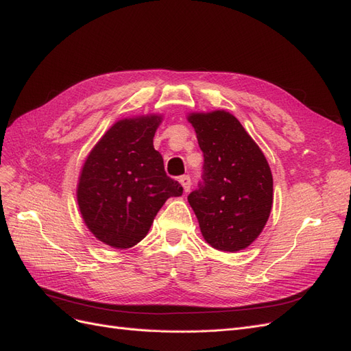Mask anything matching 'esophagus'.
<instances>
[{
	"label": "esophagus",
	"mask_w": 351,
	"mask_h": 351,
	"mask_svg": "<svg viewBox=\"0 0 351 351\" xmlns=\"http://www.w3.org/2000/svg\"><path fill=\"white\" fill-rule=\"evenodd\" d=\"M178 182H180V184L183 186V190H184V192L187 193L189 190H190V186H192V180H190V177H189V176H183V177H180Z\"/></svg>",
	"instance_id": "obj_1"
}]
</instances>
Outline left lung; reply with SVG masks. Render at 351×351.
I'll use <instances>...</instances> for the list:
<instances>
[{
  "instance_id": "8db88e82",
  "label": "left lung",
  "mask_w": 351,
  "mask_h": 351,
  "mask_svg": "<svg viewBox=\"0 0 351 351\" xmlns=\"http://www.w3.org/2000/svg\"><path fill=\"white\" fill-rule=\"evenodd\" d=\"M202 152L204 183L187 200L205 241L221 252L249 247L267 226L274 200L269 164L226 110L189 112Z\"/></svg>"
}]
</instances>
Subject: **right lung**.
<instances>
[{
	"label": "right lung",
	"instance_id": "right-lung-1",
	"mask_svg": "<svg viewBox=\"0 0 351 351\" xmlns=\"http://www.w3.org/2000/svg\"><path fill=\"white\" fill-rule=\"evenodd\" d=\"M161 123V114L115 121L84 159L76 190L79 210L92 234L110 247L136 246L167 199L183 193L154 147Z\"/></svg>",
	"mask_w": 351,
	"mask_h": 351
}]
</instances>
